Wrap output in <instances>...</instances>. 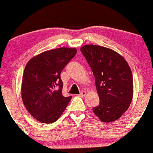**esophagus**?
Masks as SVG:
<instances>
[{"label": "esophagus", "mask_w": 153, "mask_h": 153, "mask_svg": "<svg viewBox=\"0 0 153 153\" xmlns=\"http://www.w3.org/2000/svg\"><path fill=\"white\" fill-rule=\"evenodd\" d=\"M85 95H86V92H85V91H82L79 95V96H80V97H84Z\"/></svg>", "instance_id": "obj_1"}]
</instances>
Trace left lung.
<instances>
[{
    "instance_id": "8db88e82",
    "label": "left lung",
    "mask_w": 153,
    "mask_h": 153,
    "mask_svg": "<svg viewBox=\"0 0 153 153\" xmlns=\"http://www.w3.org/2000/svg\"><path fill=\"white\" fill-rule=\"evenodd\" d=\"M81 51L93 71L100 104L93 108L102 122L120 118L128 109L133 97V78L125 58L114 50L88 45Z\"/></svg>"
}]
</instances>
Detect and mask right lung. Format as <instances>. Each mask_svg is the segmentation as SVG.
<instances>
[{
    "mask_svg": "<svg viewBox=\"0 0 153 153\" xmlns=\"http://www.w3.org/2000/svg\"><path fill=\"white\" fill-rule=\"evenodd\" d=\"M74 48H58L31 58L24 69L22 96L31 116L42 123L59 118L72 99L62 94L60 73L76 54Z\"/></svg>",
    "mask_w": 153,
    "mask_h": 153,
    "instance_id": "1",
    "label": "right lung"
}]
</instances>
